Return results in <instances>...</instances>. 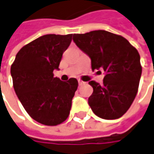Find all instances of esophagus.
<instances>
[{"instance_id":"esophagus-1","label":"esophagus","mask_w":154,"mask_h":154,"mask_svg":"<svg viewBox=\"0 0 154 154\" xmlns=\"http://www.w3.org/2000/svg\"><path fill=\"white\" fill-rule=\"evenodd\" d=\"M86 83L85 82H84V81H81V80H78V84H79V86H82V85H84V84H85Z\"/></svg>"}]
</instances>
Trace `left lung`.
I'll return each instance as SVG.
<instances>
[{
  "label": "left lung",
  "mask_w": 154,
  "mask_h": 154,
  "mask_svg": "<svg viewBox=\"0 0 154 154\" xmlns=\"http://www.w3.org/2000/svg\"><path fill=\"white\" fill-rule=\"evenodd\" d=\"M73 41L90 57L92 70L105 71L103 85L89 82L92 111L106 120L122 117L136 97L142 72L136 48L122 36L104 30L74 34Z\"/></svg>",
  "instance_id": "left-lung-1"
}]
</instances>
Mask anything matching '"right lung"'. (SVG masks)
Returning a JSON list of instances; mask_svg holds the SVG:
<instances>
[{
    "label": "right lung",
    "instance_id": "1",
    "mask_svg": "<svg viewBox=\"0 0 154 154\" xmlns=\"http://www.w3.org/2000/svg\"><path fill=\"white\" fill-rule=\"evenodd\" d=\"M72 34H46L24 45L11 65L17 97L33 120L46 126L64 122L78 86L76 78L67 82L54 77Z\"/></svg>",
    "mask_w": 154,
    "mask_h": 154
}]
</instances>
